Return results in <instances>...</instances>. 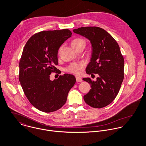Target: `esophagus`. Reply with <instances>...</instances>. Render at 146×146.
<instances>
[{
    "label": "esophagus",
    "instance_id": "34e87169",
    "mask_svg": "<svg viewBox=\"0 0 146 146\" xmlns=\"http://www.w3.org/2000/svg\"><path fill=\"white\" fill-rule=\"evenodd\" d=\"M76 81L77 82H82V79L81 77H80L76 76Z\"/></svg>",
    "mask_w": 146,
    "mask_h": 146
}]
</instances>
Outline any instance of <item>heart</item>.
<instances>
[{
	"label": "heart",
	"instance_id": "1",
	"mask_svg": "<svg viewBox=\"0 0 146 146\" xmlns=\"http://www.w3.org/2000/svg\"><path fill=\"white\" fill-rule=\"evenodd\" d=\"M85 44V42L84 39L81 38H76L72 40V46L73 47H77L81 44ZM84 67V63H73L70 64L66 69V70L69 72L75 74H80Z\"/></svg>",
	"mask_w": 146,
	"mask_h": 146
}]
</instances>
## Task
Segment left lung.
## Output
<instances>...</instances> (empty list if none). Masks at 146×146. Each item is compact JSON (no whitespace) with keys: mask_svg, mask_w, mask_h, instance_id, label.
I'll list each match as a JSON object with an SVG mask.
<instances>
[{"mask_svg":"<svg viewBox=\"0 0 146 146\" xmlns=\"http://www.w3.org/2000/svg\"><path fill=\"white\" fill-rule=\"evenodd\" d=\"M73 31L87 38L92 46L86 73L99 75L96 81L90 78H83L91 88L84 95V100L93 108L104 107L116 98L123 80L124 59L119 47L116 40L100 28L82 27Z\"/></svg>","mask_w":146,"mask_h":146,"instance_id":"left-lung-1","label":"left lung"}]
</instances>
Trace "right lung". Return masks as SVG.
Here are the masks:
<instances>
[{"label":"right lung","instance_id":"add662e5","mask_svg":"<svg viewBox=\"0 0 146 146\" xmlns=\"http://www.w3.org/2000/svg\"><path fill=\"white\" fill-rule=\"evenodd\" d=\"M68 29L43 31L33 35L26 43L19 63V81L30 103L38 110L50 113L65 103L76 80L64 74L50 80L57 68L60 47L72 36Z\"/></svg>","mask_w":146,"mask_h":146}]
</instances>
